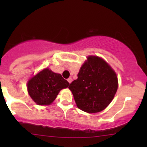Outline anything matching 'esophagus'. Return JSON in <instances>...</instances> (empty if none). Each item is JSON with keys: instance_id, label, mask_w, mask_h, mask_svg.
Instances as JSON below:
<instances>
[{"instance_id": "esophagus-1", "label": "esophagus", "mask_w": 147, "mask_h": 147, "mask_svg": "<svg viewBox=\"0 0 147 147\" xmlns=\"http://www.w3.org/2000/svg\"><path fill=\"white\" fill-rule=\"evenodd\" d=\"M67 82H69V84L71 83V82H72V79H71V78H68V79H67Z\"/></svg>"}]
</instances>
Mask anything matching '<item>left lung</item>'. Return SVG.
<instances>
[{
  "label": "left lung",
  "instance_id": "1",
  "mask_svg": "<svg viewBox=\"0 0 147 147\" xmlns=\"http://www.w3.org/2000/svg\"><path fill=\"white\" fill-rule=\"evenodd\" d=\"M69 89L80 109L88 113L103 110L109 105L118 89L116 74L101 58L90 56Z\"/></svg>",
  "mask_w": 147,
  "mask_h": 147
}]
</instances>
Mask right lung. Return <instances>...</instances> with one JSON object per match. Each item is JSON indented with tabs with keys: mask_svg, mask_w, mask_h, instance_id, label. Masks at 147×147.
<instances>
[{
	"mask_svg": "<svg viewBox=\"0 0 147 147\" xmlns=\"http://www.w3.org/2000/svg\"><path fill=\"white\" fill-rule=\"evenodd\" d=\"M69 82L49 69H45L28 82L27 90L30 96L38 105H49L59 91L67 88Z\"/></svg>",
	"mask_w": 147,
	"mask_h": 147,
	"instance_id": "obj_1",
	"label": "right lung"
}]
</instances>
